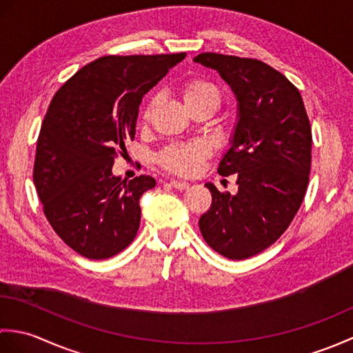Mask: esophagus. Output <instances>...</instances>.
I'll return each mask as SVG.
<instances>
[{"mask_svg":"<svg viewBox=\"0 0 353 353\" xmlns=\"http://www.w3.org/2000/svg\"><path fill=\"white\" fill-rule=\"evenodd\" d=\"M171 183V186L172 188H176V190H186L190 186V183L188 182H181V181H171L170 182Z\"/></svg>","mask_w":353,"mask_h":353,"instance_id":"esophagus-1","label":"esophagus"}]
</instances>
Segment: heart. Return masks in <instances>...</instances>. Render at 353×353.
<instances>
[{
    "mask_svg": "<svg viewBox=\"0 0 353 353\" xmlns=\"http://www.w3.org/2000/svg\"><path fill=\"white\" fill-rule=\"evenodd\" d=\"M182 99L186 108L200 106V104H211L214 109L220 104V92L209 81L192 79L185 81L181 88ZM156 106V99H152L144 109V121H150ZM209 154V148L203 142H190V144H177L168 147L161 154L159 162L165 170L179 176H194L200 170L201 163Z\"/></svg>",
    "mask_w": 353,
    "mask_h": 353,
    "instance_id": "b5f03b06",
    "label": "heart"
}]
</instances>
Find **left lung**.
Masks as SVG:
<instances>
[{
  "mask_svg": "<svg viewBox=\"0 0 353 353\" xmlns=\"http://www.w3.org/2000/svg\"><path fill=\"white\" fill-rule=\"evenodd\" d=\"M194 62L220 74L238 101V121L219 174H236L238 192L205 186L212 205L200 216L205 241L229 259H245L277 241L310 182L312 134L299 89L272 66L201 52Z\"/></svg>",
  "mask_w": 353,
  "mask_h": 353,
  "instance_id": "left-lung-1",
  "label": "left lung"
}]
</instances>
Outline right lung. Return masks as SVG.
<instances>
[{"label": "right lung", "instance_id": "right-lung-1", "mask_svg": "<svg viewBox=\"0 0 353 353\" xmlns=\"http://www.w3.org/2000/svg\"><path fill=\"white\" fill-rule=\"evenodd\" d=\"M185 56H104L52 97L37 138L33 182L51 228L81 256L112 258L137 236L139 199L156 181H121L112 167L134 138L142 97Z\"/></svg>", "mask_w": 353, "mask_h": 353}]
</instances>
